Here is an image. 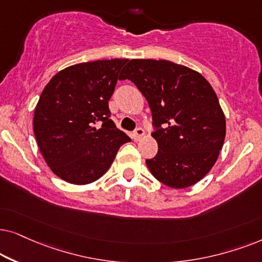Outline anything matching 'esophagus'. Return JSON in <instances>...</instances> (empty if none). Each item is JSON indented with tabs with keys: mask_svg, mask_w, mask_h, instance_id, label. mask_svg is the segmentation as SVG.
<instances>
[{
	"mask_svg": "<svg viewBox=\"0 0 262 262\" xmlns=\"http://www.w3.org/2000/svg\"><path fill=\"white\" fill-rule=\"evenodd\" d=\"M144 133H145V132H144V129L140 128V127L137 128V129H135V130H134V133H133V139H134L135 141L140 140L142 135H144Z\"/></svg>",
	"mask_w": 262,
	"mask_h": 262,
	"instance_id": "obj_1",
	"label": "esophagus"
}]
</instances>
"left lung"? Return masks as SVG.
I'll use <instances>...</instances> for the list:
<instances>
[{
    "mask_svg": "<svg viewBox=\"0 0 262 262\" xmlns=\"http://www.w3.org/2000/svg\"><path fill=\"white\" fill-rule=\"evenodd\" d=\"M130 80L147 100L158 152L149 171L171 188L199 182L217 162L225 117L210 82L193 69L166 60H132L121 80Z\"/></svg>",
    "mask_w": 262,
    "mask_h": 262,
    "instance_id": "1",
    "label": "left lung"
}]
</instances>
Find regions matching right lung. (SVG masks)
<instances>
[{
    "label": "right lung",
    "instance_id": "right-lung-1",
    "mask_svg": "<svg viewBox=\"0 0 262 262\" xmlns=\"http://www.w3.org/2000/svg\"><path fill=\"white\" fill-rule=\"evenodd\" d=\"M125 58L83 62L58 72L41 92L33 130L41 156L66 182L102 177L118 148L130 141L111 120L113 96Z\"/></svg>",
    "mask_w": 262,
    "mask_h": 262
}]
</instances>
